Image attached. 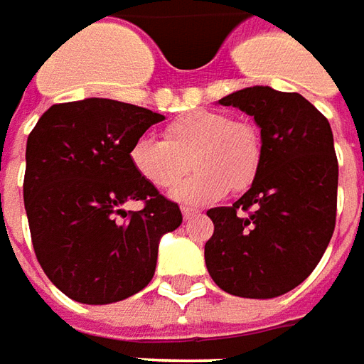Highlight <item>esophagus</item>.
Returning <instances> with one entry per match:
<instances>
[{"instance_id":"obj_1","label":"esophagus","mask_w":364,"mask_h":364,"mask_svg":"<svg viewBox=\"0 0 364 364\" xmlns=\"http://www.w3.org/2000/svg\"><path fill=\"white\" fill-rule=\"evenodd\" d=\"M196 213L198 211L192 210V208H182V215H184V219H190V218H194Z\"/></svg>"}]
</instances>
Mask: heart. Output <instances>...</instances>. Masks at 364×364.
Instances as JSON below:
<instances>
[{
    "mask_svg": "<svg viewBox=\"0 0 364 364\" xmlns=\"http://www.w3.org/2000/svg\"><path fill=\"white\" fill-rule=\"evenodd\" d=\"M190 159L194 176L174 192L186 203L215 202L233 192H243L255 182L262 162V141L247 121L213 109H196L172 119L164 139L136 136L129 149V161L151 186L170 190L186 176Z\"/></svg>",
    "mask_w": 364,
    "mask_h": 364,
    "instance_id": "obj_1",
    "label": "heart"
}]
</instances>
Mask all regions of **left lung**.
Returning <instances> with one entry per match:
<instances>
[{
	"label": "left lung",
	"mask_w": 364,
	"mask_h": 364,
	"mask_svg": "<svg viewBox=\"0 0 364 364\" xmlns=\"http://www.w3.org/2000/svg\"><path fill=\"white\" fill-rule=\"evenodd\" d=\"M255 117L262 162L229 208H211L205 267L241 298H277L310 277L331 241L339 164L329 121L296 92L252 86L219 100Z\"/></svg>",
	"instance_id": "obj_1"
}]
</instances>
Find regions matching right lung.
I'll return each instance as SVG.
<instances>
[{
    "instance_id": "obj_1",
    "label": "right lung",
    "mask_w": 364,
    "mask_h": 364,
    "mask_svg": "<svg viewBox=\"0 0 364 364\" xmlns=\"http://www.w3.org/2000/svg\"><path fill=\"white\" fill-rule=\"evenodd\" d=\"M164 119L104 97L54 104L27 139L23 198L31 241L48 280L82 304H112L154 277L159 241L182 223L129 161L136 136ZM127 201L144 210L125 212Z\"/></svg>"
}]
</instances>
